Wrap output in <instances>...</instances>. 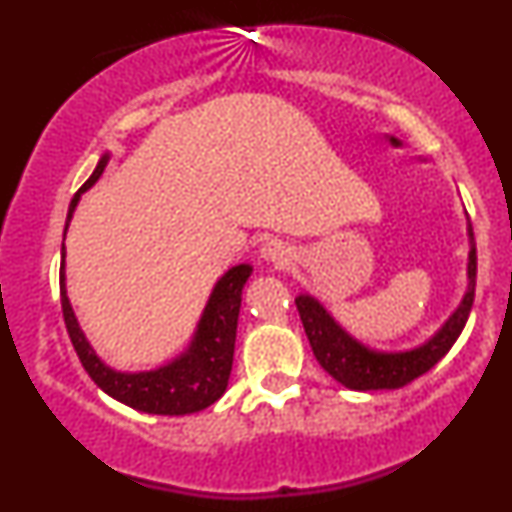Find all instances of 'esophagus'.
Segmentation results:
<instances>
[{
	"label": "esophagus",
	"instance_id": "1",
	"mask_svg": "<svg viewBox=\"0 0 512 512\" xmlns=\"http://www.w3.org/2000/svg\"><path fill=\"white\" fill-rule=\"evenodd\" d=\"M260 257H262V260L276 264V267H284V264H289L293 252L289 248V243H284V240L269 238V240H264V243H262Z\"/></svg>",
	"mask_w": 512,
	"mask_h": 512
}]
</instances>
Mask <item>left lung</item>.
Listing matches in <instances>:
<instances>
[{
    "mask_svg": "<svg viewBox=\"0 0 512 512\" xmlns=\"http://www.w3.org/2000/svg\"><path fill=\"white\" fill-rule=\"evenodd\" d=\"M469 286L462 303L440 330L428 339L426 344L416 346L411 351L399 354H383V351H370L356 339H351L330 313L315 301L313 296H298L296 308L301 315L303 330L308 334V342L313 346V354L322 368L332 375L337 383L349 390H397V387L411 383L450 351L464 330L469 310L474 303V286H477V245H474V231L469 223Z\"/></svg>",
    "mask_w": 512,
    "mask_h": 512,
    "instance_id": "obj_1",
    "label": "left lung"
}]
</instances>
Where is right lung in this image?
I'll use <instances>...</instances> for the list:
<instances>
[{"label": "right lung", "instance_id": "add662e5", "mask_svg": "<svg viewBox=\"0 0 512 512\" xmlns=\"http://www.w3.org/2000/svg\"><path fill=\"white\" fill-rule=\"evenodd\" d=\"M108 154L98 161L96 170L84 185L79 187L72 204H69L67 226L72 219L76 202L81 192H86L108 166ZM64 226V233H67ZM252 274L250 264H238L221 276L219 284L211 291L207 308H204L202 320H199L195 339L185 354L166 363L156 370H144V373H120V370L108 368L91 344L86 342L79 322H76L72 305H69L67 291H64V243H62V272H60V303L64 325H67L69 339H72L76 356L81 366L91 375V380L108 392L117 402L127 407L146 411V414L161 416H182L195 414V411L207 409L214 404L223 392H226L228 378L233 368V349H236V330L240 313V293H243L245 281Z\"/></svg>", "mask_w": 512, "mask_h": 512}]
</instances>
